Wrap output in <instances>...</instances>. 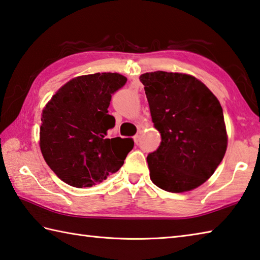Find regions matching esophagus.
Returning <instances> with one entry per match:
<instances>
[{
    "label": "esophagus",
    "instance_id": "34e87169",
    "mask_svg": "<svg viewBox=\"0 0 260 260\" xmlns=\"http://www.w3.org/2000/svg\"><path fill=\"white\" fill-rule=\"evenodd\" d=\"M140 134H141V132L139 131V133L134 136V142H135V144H138V143L140 142V138H141Z\"/></svg>",
    "mask_w": 260,
    "mask_h": 260
}]
</instances>
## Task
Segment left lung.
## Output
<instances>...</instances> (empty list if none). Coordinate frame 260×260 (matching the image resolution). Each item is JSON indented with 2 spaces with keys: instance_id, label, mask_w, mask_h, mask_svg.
Masks as SVG:
<instances>
[{
  "instance_id": "8db88e82",
  "label": "left lung",
  "mask_w": 260,
  "mask_h": 260,
  "mask_svg": "<svg viewBox=\"0 0 260 260\" xmlns=\"http://www.w3.org/2000/svg\"><path fill=\"white\" fill-rule=\"evenodd\" d=\"M140 81L161 135L159 148L146 158L151 181L174 193L200 186L218 167L228 146L219 101L190 75L153 72L141 75Z\"/></svg>"
}]
</instances>
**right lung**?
Masks as SVG:
<instances>
[{"label":"right lung","mask_w":260,"mask_h":260,"mask_svg":"<svg viewBox=\"0 0 260 260\" xmlns=\"http://www.w3.org/2000/svg\"><path fill=\"white\" fill-rule=\"evenodd\" d=\"M127 78L116 73L85 75L64 84L42 115L40 145L55 175L75 187H89L119 171L132 139L107 136L115 127L108 115L112 94Z\"/></svg>","instance_id":"obj_1"}]
</instances>
